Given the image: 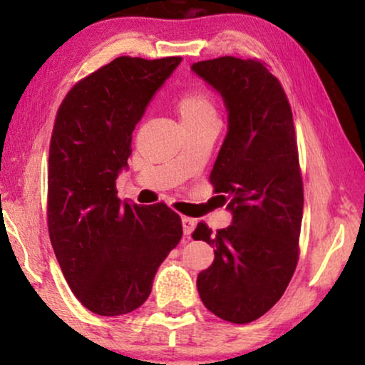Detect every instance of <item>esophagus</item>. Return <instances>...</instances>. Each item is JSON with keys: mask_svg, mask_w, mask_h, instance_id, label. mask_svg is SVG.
<instances>
[{"mask_svg": "<svg viewBox=\"0 0 365 365\" xmlns=\"http://www.w3.org/2000/svg\"><path fill=\"white\" fill-rule=\"evenodd\" d=\"M194 227H196V219L192 217H182V231H184V236L189 237L194 231Z\"/></svg>", "mask_w": 365, "mask_h": 365, "instance_id": "1", "label": "esophagus"}]
</instances>
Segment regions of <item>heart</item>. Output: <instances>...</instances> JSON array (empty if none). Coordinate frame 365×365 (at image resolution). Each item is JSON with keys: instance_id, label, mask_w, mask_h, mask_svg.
I'll return each mask as SVG.
<instances>
[{"instance_id": "b5f03b06", "label": "heart", "mask_w": 365, "mask_h": 365, "mask_svg": "<svg viewBox=\"0 0 365 365\" xmlns=\"http://www.w3.org/2000/svg\"><path fill=\"white\" fill-rule=\"evenodd\" d=\"M176 109L182 123H196L201 119L216 118V108L209 94L199 86L181 91L176 99Z\"/></svg>"}]
</instances>
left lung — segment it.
Returning <instances> with one entry per match:
<instances>
[{
  "instance_id": "8db88e82",
  "label": "left lung",
  "mask_w": 365,
  "mask_h": 365,
  "mask_svg": "<svg viewBox=\"0 0 365 365\" xmlns=\"http://www.w3.org/2000/svg\"><path fill=\"white\" fill-rule=\"evenodd\" d=\"M221 93L229 129L209 176L232 224L199 222L194 241L214 247L197 291L212 314L232 324L264 316L286 291L299 261L304 187L291 104L259 59L222 56L192 64Z\"/></svg>"
}]
</instances>
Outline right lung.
<instances>
[{
  "mask_svg": "<svg viewBox=\"0 0 365 365\" xmlns=\"http://www.w3.org/2000/svg\"><path fill=\"white\" fill-rule=\"evenodd\" d=\"M181 56H119L83 78L54 119L48 166V231L68 286L99 316L143 306L153 279L182 237L164 202H121L116 178L133 131Z\"/></svg>",
  "mask_w": 365,
  "mask_h": 365,
  "instance_id": "1",
  "label": "right lung"
}]
</instances>
